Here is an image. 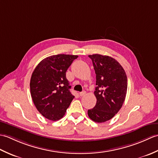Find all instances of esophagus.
<instances>
[{
	"label": "esophagus",
	"instance_id": "obj_1",
	"mask_svg": "<svg viewBox=\"0 0 158 158\" xmlns=\"http://www.w3.org/2000/svg\"><path fill=\"white\" fill-rule=\"evenodd\" d=\"M85 94H86V92L85 91H83L81 92H79V96H83L85 95Z\"/></svg>",
	"mask_w": 158,
	"mask_h": 158
}]
</instances>
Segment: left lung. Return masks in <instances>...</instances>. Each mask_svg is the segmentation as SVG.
Masks as SVG:
<instances>
[{"instance_id": "8db88e82", "label": "left lung", "mask_w": 158, "mask_h": 158, "mask_svg": "<svg viewBox=\"0 0 158 158\" xmlns=\"http://www.w3.org/2000/svg\"><path fill=\"white\" fill-rule=\"evenodd\" d=\"M88 56L95 70L97 86L94 95L97 100L88 114L94 122H105L122 108L127 93V76L122 65L111 57L100 54Z\"/></svg>"}]
</instances>
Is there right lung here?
<instances>
[{"label":"right lung","instance_id":"add662e5","mask_svg":"<svg viewBox=\"0 0 158 158\" xmlns=\"http://www.w3.org/2000/svg\"><path fill=\"white\" fill-rule=\"evenodd\" d=\"M78 56L58 54L43 59L33 71L30 88L36 108L45 118L57 121L65 115L75 98L66 72Z\"/></svg>","mask_w":158,"mask_h":158}]
</instances>
